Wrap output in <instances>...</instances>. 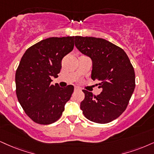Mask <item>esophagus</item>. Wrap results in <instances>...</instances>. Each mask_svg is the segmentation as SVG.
Wrapping results in <instances>:
<instances>
[{"instance_id": "1", "label": "esophagus", "mask_w": 154, "mask_h": 154, "mask_svg": "<svg viewBox=\"0 0 154 154\" xmlns=\"http://www.w3.org/2000/svg\"><path fill=\"white\" fill-rule=\"evenodd\" d=\"M74 91H81V89L79 88H78V87H75V88H74Z\"/></svg>"}]
</instances>
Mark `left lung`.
Listing matches in <instances>:
<instances>
[{"instance_id": "8db88e82", "label": "left lung", "mask_w": 154, "mask_h": 154, "mask_svg": "<svg viewBox=\"0 0 154 154\" xmlns=\"http://www.w3.org/2000/svg\"><path fill=\"white\" fill-rule=\"evenodd\" d=\"M75 45L92 60L91 79L102 92L94 96L83 90L81 109L86 119L98 123L116 119L126 109L135 88V72L124 51L109 41L94 37H75Z\"/></svg>"}]
</instances>
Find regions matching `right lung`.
Here are the masks:
<instances>
[{"instance_id": "1", "label": "right lung", "mask_w": 154, "mask_h": 154, "mask_svg": "<svg viewBox=\"0 0 154 154\" xmlns=\"http://www.w3.org/2000/svg\"><path fill=\"white\" fill-rule=\"evenodd\" d=\"M74 36L51 37L42 40L26 50L16 72V95L30 119L48 125L60 119L74 87L60 88L51 85L57 77L61 60L74 47Z\"/></svg>"}]
</instances>
